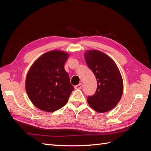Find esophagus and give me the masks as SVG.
Here are the masks:
<instances>
[{
    "label": "esophagus",
    "mask_w": 151,
    "mask_h": 151,
    "mask_svg": "<svg viewBox=\"0 0 151 151\" xmlns=\"http://www.w3.org/2000/svg\"><path fill=\"white\" fill-rule=\"evenodd\" d=\"M81 87H82V84L80 83V84H77V85L75 86L74 88H75L76 89H81Z\"/></svg>",
    "instance_id": "obj_1"
}]
</instances>
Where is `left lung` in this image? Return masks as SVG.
<instances>
[{"mask_svg": "<svg viewBox=\"0 0 151 151\" xmlns=\"http://www.w3.org/2000/svg\"><path fill=\"white\" fill-rule=\"evenodd\" d=\"M84 58L98 83L94 94L88 96V104L99 113L111 110L120 101L123 94L119 69L110 57L98 50H89L84 53Z\"/></svg>", "mask_w": 151, "mask_h": 151, "instance_id": "8db88e82", "label": "left lung"}]
</instances>
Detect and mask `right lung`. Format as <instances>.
I'll use <instances>...</instances> for the list:
<instances>
[{
  "mask_svg": "<svg viewBox=\"0 0 151 151\" xmlns=\"http://www.w3.org/2000/svg\"><path fill=\"white\" fill-rule=\"evenodd\" d=\"M68 55L59 50L45 53L35 62L27 74V94L42 110L52 112L60 109L74 90L64 68Z\"/></svg>",
  "mask_w": 151,
  "mask_h": 151,
  "instance_id": "obj_1",
  "label": "right lung"
}]
</instances>
